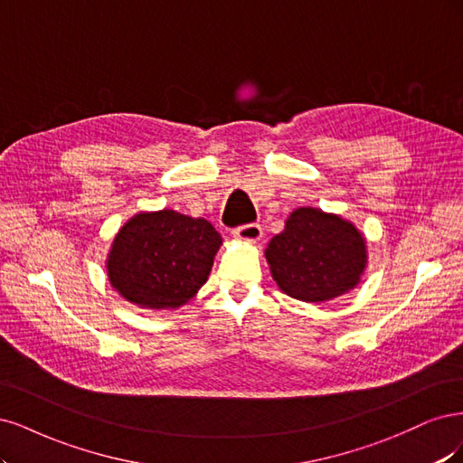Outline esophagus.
<instances>
[{
    "label": "esophagus",
    "instance_id": "34e87169",
    "mask_svg": "<svg viewBox=\"0 0 463 463\" xmlns=\"http://www.w3.org/2000/svg\"><path fill=\"white\" fill-rule=\"evenodd\" d=\"M232 234L238 238V241L253 242V241H260V236H261V227H260V225H256V222H248V225L236 227V229L232 231Z\"/></svg>",
    "mask_w": 463,
    "mask_h": 463
}]
</instances>
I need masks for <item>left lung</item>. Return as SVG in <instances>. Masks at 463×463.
Here are the masks:
<instances>
[{"instance_id": "left-lung-1", "label": "left lung", "mask_w": 463, "mask_h": 463, "mask_svg": "<svg viewBox=\"0 0 463 463\" xmlns=\"http://www.w3.org/2000/svg\"><path fill=\"white\" fill-rule=\"evenodd\" d=\"M279 288L325 302L354 288L365 267V241L348 221L313 207L296 210L265 250Z\"/></svg>"}]
</instances>
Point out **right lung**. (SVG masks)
Here are the masks:
<instances>
[{
  "instance_id": "1",
  "label": "right lung",
  "mask_w": 463,
  "mask_h": 463,
  "mask_svg": "<svg viewBox=\"0 0 463 463\" xmlns=\"http://www.w3.org/2000/svg\"><path fill=\"white\" fill-rule=\"evenodd\" d=\"M221 236L212 222L173 210L140 213L118 231L108 273L127 300L152 307H178L205 285Z\"/></svg>"
}]
</instances>
